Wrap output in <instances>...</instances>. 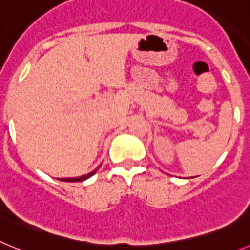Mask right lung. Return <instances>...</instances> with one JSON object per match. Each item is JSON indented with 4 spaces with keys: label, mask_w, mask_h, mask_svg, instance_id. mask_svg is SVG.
<instances>
[{
    "label": "right lung",
    "mask_w": 250,
    "mask_h": 250,
    "mask_svg": "<svg viewBox=\"0 0 250 250\" xmlns=\"http://www.w3.org/2000/svg\"><path fill=\"white\" fill-rule=\"evenodd\" d=\"M101 167V166H99ZM98 167V168H99ZM98 168H95L94 171H92V172L86 173V175H83V176H79V177H68V179H60V181H65V182H79V181H84V180L89 179L90 176H93L95 172H97V170Z\"/></svg>",
    "instance_id": "right-lung-1"
}]
</instances>
